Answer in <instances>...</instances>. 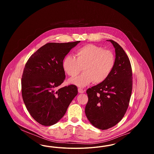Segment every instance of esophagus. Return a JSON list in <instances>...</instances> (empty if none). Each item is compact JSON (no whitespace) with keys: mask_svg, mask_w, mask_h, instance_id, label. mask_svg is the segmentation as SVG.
<instances>
[{"mask_svg":"<svg viewBox=\"0 0 154 154\" xmlns=\"http://www.w3.org/2000/svg\"><path fill=\"white\" fill-rule=\"evenodd\" d=\"M78 91H79V92L80 93V94H82V93L84 92V91L83 90V89H82V88H79L78 89Z\"/></svg>","mask_w":154,"mask_h":154,"instance_id":"34e87169","label":"esophagus"}]
</instances>
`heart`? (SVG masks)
Returning a JSON list of instances; mask_svg holds the SVG:
<instances>
[{
    "mask_svg": "<svg viewBox=\"0 0 154 154\" xmlns=\"http://www.w3.org/2000/svg\"><path fill=\"white\" fill-rule=\"evenodd\" d=\"M114 54L102 47L87 44L75 52V57L68 55L63 59L62 67L68 75L75 77L83 70L80 76L69 80V82L84 87L92 82L101 84L106 80L115 65Z\"/></svg>",
    "mask_w": 154,
    "mask_h": 154,
    "instance_id": "1",
    "label": "heart"
}]
</instances>
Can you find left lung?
I'll return each mask as SVG.
<instances>
[{
  "label": "left lung",
  "instance_id": "obj_1",
  "mask_svg": "<svg viewBox=\"0 0 154 154\" xmlns=\"http://www.w3.org/2000/svg\"><path fill=\"white\" fill-rule=\"evenodd\" d=\"M110 42L115 48L116 62L109 78L87 91L88 102L85 112L91 124L102 130L117 124L128 108L132 91L131 62L124 49Z\"/></svg>",
  "mask_w": 154,
  "mask_h": 154
}]
</instances>
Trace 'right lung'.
<instances>
[{"label":"right lung","mask_w":154,"mask_h":154,"mask_svg":"<svg viewBox=\"0 0 154 154\" xmlns=\"http://www.w3.org/2000/svg\"><path fill=\"white\" fill-rule=\"evenodd\" d=\"M80 42L47 43L25 65L21 79L22 99L30 116L40 124L57 123L78 94L74 85L56 88L65 79L63 59Z\"/></svg>","instance_id":"obj_1"}]
</instances>
